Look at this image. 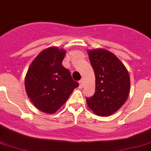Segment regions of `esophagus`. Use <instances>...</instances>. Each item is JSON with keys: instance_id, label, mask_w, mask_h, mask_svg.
<instances>
[{"instance_id": "esophagus-1", "label": "esophagus", "mask_w": 151, "mask_h": 151, "mask_svg": "<svg viewBox=\"0 0 151 151\" xmlns=\"http://www.w3.org/2000/svg\"><path fill=\"white\" fill-rule=\"evenodd\" d=\"M85 85V81H84V78H82L80 81H79V86L80 88H83Z\"/></svg>"}]
</instances>
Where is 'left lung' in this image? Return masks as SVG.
Masks as SVG:
<instances>
[{"instance_id":"8db88e82","label":"left lung","mask_w":151,"mask_h":151,"mask_svg":"<svg viewBox=\"0 0 151 151\" xmlns=\"http://www.w3.org/2000/svg\"><path fill=\"white\" fill-rule=\"evenodd\" d=\"M96 77V89L86 103L93 113L110 116L125 103L130 89L127 69L115 55L104 48L88 50Z\"/></svg>"}]
</instances>
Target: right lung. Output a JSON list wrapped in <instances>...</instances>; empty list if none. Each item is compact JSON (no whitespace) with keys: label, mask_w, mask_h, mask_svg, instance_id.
I'll list each match as a JSON object with an SVG mask.
<instances>
[{"label":"right lung","mask_w":151,"mask_h":151,"mask_svg":"<svg viewBox=\"0 0 151 151\" xmlns=\"http://www.w3.org/2000/svg\"><path fill=\"white\" fill-rule=\"evenodd\" d=\"M66 51L50 47L40 52L30 65L24 78L25 90L35 106L52 114L65 103L78 83L62 62Z\"/></svg>","instance_id":"add662e5"}]
</instances>
